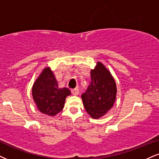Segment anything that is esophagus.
I'll list each match as a JSON object with an SVG mask.
<instances>
[{
    "instance_id": "1",
    "label": "esophagus",
    "mask_w": 159,
    "mask_h": 159,
    "mask_svg": "<svg viewBox=\"0 0 159 159\" xmlns=\"http://www.w3.org/2000/svg\"><path fill=\"white\" fill-rule=\"evenodd\" d=\"M71 91H72V93L74 95H78V93H79V90H78V88H75V89H72Z\"/></svg>"
}]
</instances>
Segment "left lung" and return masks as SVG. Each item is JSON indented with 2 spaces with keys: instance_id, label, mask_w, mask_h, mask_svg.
Segmentation results:
<instances>
[{
  "instance_id": "obj_1",
  "label": "left lung",
  "mask_w": 159,
  "mask_h": 159,
  "mask_svg": "<svg viewBox=\"0 0 159 159\" xmlns=\"http://www.w3.org/2000/svg\"><path fill=\"white\" fill-rule=\"evenodd\" d=\"M90 76V84L81 98L87 113L93 118H99L113 106L116 84L107 69L100 62L91 70Z\"/></svg>"
}]
</instances>
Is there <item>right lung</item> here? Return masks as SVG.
I'll use <instances>...</instances> for the list:
<instances>
[{"instance_id":"obj_1","label":"right lung","mask_w":159,"mask_h":159,"mask_svg":"<svg viewBox=\"0 0 159 159\" xmlns=\"http://www.w3.org/2000/svg\"><path fill=\"white\" fill-rule=\"evenodd\" d=\"M71 94L66 87L59 88L49 67L45 68L32 87V96L42 113L54 116L64 108L65 99Z\"/></svg>"}]
</instances>
